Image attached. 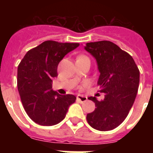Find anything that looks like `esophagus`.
Segmentation results:
<instances>
[{
  "instance_id": "1",
  "label": "esophagus",
  "mask_w": 153,
  "mask_h": 153,
  "mask_svg": "<svg viewBox=\"0 0 153 153\" xmlns=\"http://www.w3.org/2000/svg\"><path fill=\"white\" fill-rule=\"evenodd\" d=\"M77 100L80 102H85L87 101V98H86V97H85V96L78 95L77 96Z\"/></svg>"
}]
</instances>
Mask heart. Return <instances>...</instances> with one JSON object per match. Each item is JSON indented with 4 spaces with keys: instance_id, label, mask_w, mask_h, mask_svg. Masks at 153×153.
Masks as SVG:
<instances>
[{
    "instance_id": "heart-1",
    "label": "heart",
    "mask_w": 153,
    "mask_h": 153,
    "mask_svg": "<svg viewBox=\"0 0 153 153\" xmlns=\"http://www.w3.org/2000/svg\"><path fill=\"white\" fill-rule=\"evenodd\" d=\"M78 58H87V57H86V55H79Z\"/></svg>"
}]
</instances>
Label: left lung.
Wrapping results in <instances>:
<instances>
[{
  "instance_id": "left-lung-1",
  "label": "left lung",
  "mask_w": 153,
  "mask_h": 153,
  "mask_svg": "<svg viewBox=\"0 0 153 153\" xmlns=\"http://www.w3.org/2000/svg\"><path fill=\"white\" fill-rule=\"evenodd\" d=\"M85 50L95 58L100 75L99 92L103 100L88 99L95 103L94 111L86 115L87 122L99 131H109L120 126L128 116L135 101L140 82V71L133 57L113 42L87 43Z\"/></svg>"
}]
</instances>
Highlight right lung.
Wrapping results in <instances>:
<instances>
[{"label": "right lung", "instance_id": "add662e5", "mask_svg": "<svg viewBox=\"0 0 153 153\" xmlns=\"http://www.w3.org/2000/svg\"><path fill=\"white\" fill-rule=\"evenodd\" d=\"M77 43L48 40L26 53L18 66L17 86L23 106L30 118L40 126L59 123L76 97L61 95L52 90V80L58 76L59 62Z\"/></svg>", "mask_w": 153, "mask_h": 153}]
</instances>
